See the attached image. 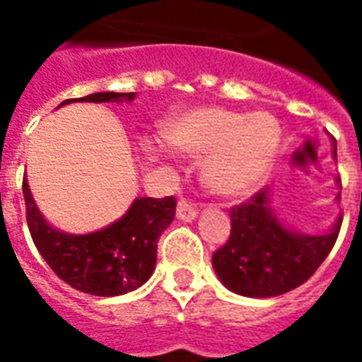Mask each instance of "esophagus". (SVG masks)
I'll return each mask as SVG.
<instances>
[{
    "instance_id": "obj_1",
    "label": "esophagus",
    "mask_w": 362,
    "mask_h": 362,
    "mask_svg": "<svg viewBox=\"0 0 362 362\" xmlns=\"http://www.w3.org/2000/svg\"><path fill=\"white\" fill-rule=\"evenodd\" d=\"M176 217L184 223H192V221L197 217V207L192 202H186V199H180L178 202V207H176Z\"/></svg>"
}]
</instances>
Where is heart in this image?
Wrapping results in <instances>:
<instances>
[{
	"label": "heart",
	"mask_w": 362,
	"mask_h": 362,
	"mask_svg": "<svg viewBox=\"0 0 362 362\" xmlns=\"http://www.w3.org/2000/svg\"><path fill=\"white\" fill-rule=\"evenodd\" d=\"M174 149L202 157V180L213 194L236 197L258 188L272 173L281 147L277 119L267 112H244L199 106L182 112L165 126ZM153 155L163 147L151 145Z\"/></svg>",
	"instance_id": "b5f03b06"
}]
</instances>
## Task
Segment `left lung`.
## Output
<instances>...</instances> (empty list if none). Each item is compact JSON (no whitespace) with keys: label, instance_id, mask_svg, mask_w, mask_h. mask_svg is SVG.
I'll return each instance as SVG.
<instances>
[{"label":"left lung","instance_id":"1","mask_svg":"<svg viewBox=\"0 0 362 362\" xmlns=\"http://www.w3.org/2000/svg\"><path fill=\"white\" fill-rule=\"evenodd\" d=\"M332 145L337 160V145L335 141ZM335 182L339 186V178ZM339 227L341 215L322 235L293 230L273 211L269 188L259 189L246 204L230 209V236L213 254V269L236 295L252 298L283 295L310 279L322 266L334 248Z\"/></svg>","mask_w":362,"mask_h":362}]
</instances>
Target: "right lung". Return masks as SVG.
<instances>
[{
  "label": "right lung",
  "mask_w": 362,
  "mask_h": 362,
  "mask_svg": "<svg viewBox=\"0 0 362 362\" xmlns=\"http://www.w3.org/2000/svg\"><path fill=\"white\" fill-rule=\"evenodd\" d=\"M135 93H93L71 103H129ZM27 223L35 246L52 272L77 291L95 296H118L139 288L155 272L158 236L174 219L173 196L135 197L134 204L108 227L69 235L52 227L36 207L27 178L23 180Z\"/></svg>",
  "instance_id": "right-lung-1"
}]
</instances>
